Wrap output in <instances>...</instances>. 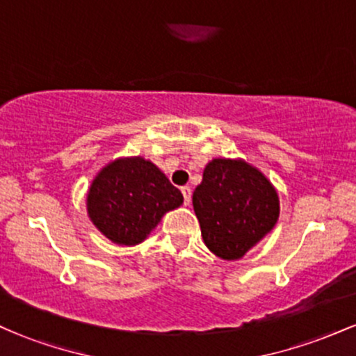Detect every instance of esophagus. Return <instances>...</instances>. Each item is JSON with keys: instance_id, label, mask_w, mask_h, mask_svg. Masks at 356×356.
I'll use <instances>...</instances> for the list:
<instances>
[{"instance_id": "1", "label": "esophagus", "mask_w": 356, "mask_h": 356, "mask_svg": "<svg viewBox=\"0 0 356 356\" xmlns=\"http://www.w3.org/2000/svg\"><path fill=\"white\" fill-rule=\"evenodd\" d=\"M181 192H182V195H184V204H186V206H189V204H191V197H192L191 187L184 186V187H181Z\"/></svg>"}]
</instances>
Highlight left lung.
<instances>
[{
  "mask_svg": "<svg viewBox=\"0 0 356 356\" xmlns=\"http://www.w3.org/2000/svg\"><path fill=\"white\" fill-rule=\"evenodd\" d=\"M192 204L206 246L227 261L246 254L280 216L271 182L246 162L226 159L207 164Z\"/></svg>",
  "mask_w": 356,
  "mask_h": 356,
  "instance_id": "obj_1",
  "label": "left lung"
}]
</instances>
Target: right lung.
Segmentation results:
<instances>
[{
    "label": "right lung",
    "instance_id": "obj_1",
    "mask_svg": "<svg viewBox=\"0 0 356 356\" xmlns=\"http://www.w3.org/2000/svg\"><path fill=\"white\" fill-rule=\"evenodd\" d=\"M182 201L181 191L152 162L127 159L97 175L88 192V216L110 241L134 246Z\"/></svg>",
    "mask_w": 356,
    "mask_h": 356
}]
</instances>
